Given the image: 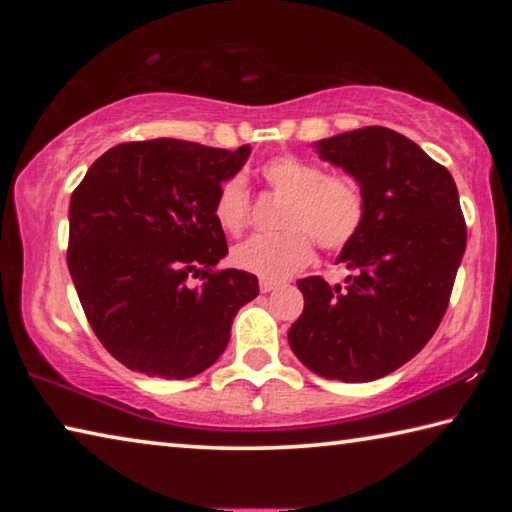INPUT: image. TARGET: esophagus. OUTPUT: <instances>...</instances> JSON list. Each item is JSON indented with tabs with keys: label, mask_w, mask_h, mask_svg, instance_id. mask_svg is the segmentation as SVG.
Returning a JSON list of instances; mask_svg holds the SVG:
<instances>
[{
	"label": "esophagus",
	"mask_w": 512,
	"mask_h": 512,
	"mask_svg": "<svg viewBox=\"0 0 512 512\" xmlns=\"http://www.w3.org/2000/svg\"><path fill=\"white\" fill-rule=\"evenodd\" d=\"M259 289H262V293H271V291H275V289H280V282L259 280Z\"/></svg>",
	"instance_id": "1"
}]
</instances>
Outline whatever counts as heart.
<instances>
[{"label": "heart", "mask_w": 512, "mask_h": 512, "mask_svg": "<svg viewBox=\"0 0 512 512\" xmlns=\"http://www.w3.org/2000/svg\"><path fill=\"white\" fill-rule=\"evenodd\" d=\"M268 189L284 196L277 214L280 232L257 235L232 253V262L262 280H284L314 259V241L325 250L350 246L366 221V196L345 173H325L320 164L284 153L262 164ZM214 219L237 235L250 219L246 178H225L214 198Z\"/></svg>", "instance_id": "b5f03b06"}]
</instances>
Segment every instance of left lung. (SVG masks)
Here are the masks:
<instances>
[{
  "label": "left lung",
  "mask_w": 512,
  "mask_h": 512,
  "mask_svg": "<svg viewBox=\"0 0 512 512\" xmlns=\"http://www.w3.org/2000/svg\"><path fill=\"white\" fill-rule=\"evenodd\" d=\"M318 153L357 180L366 221L339 255L345 284L298 280L305 309L289 345L320 377L372 381L413 359L445 316L467 244L458 189L443 164L384 126L320 140Z\"/></svg>",
  "instance_id": "8db88e82"
}]
</instances>
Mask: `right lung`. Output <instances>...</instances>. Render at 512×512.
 Returning a JSON list of instances; mask_svg holds the SVG:
<instances>
[{
	"mask_svg": "<svg viewBox=\"0 0 512 512\" xmlns=\"http://www.w3.org/2000/svg\"><path fill=\"white\" fill-rule=\"evenodd\" d=\"M248 153L167 137L124 142L74 189L69 275L97 339L128 370L164 379L207 370L259 293L253 273L216 268L228 244L214 198Z\"/></svg>",
	"mask_w": 512,
	"mask_h": 512,
	"instance_id": "right-lung-1",
	"label": "right lung"
}]
</instances>
